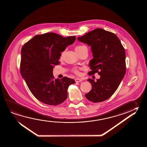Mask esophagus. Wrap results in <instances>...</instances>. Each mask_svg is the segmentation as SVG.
<instances>
[{
  "label": "esophagus",
  "mask_w": 147,
  "mask_h": 147,
  "mask_svg": "<svg viewBox=\"0 0 147 147\" xmlns=\"http://www.w3.org/2000/svg\"><path fill=\"white\" fill-rule=\"evenodd\" d=\"M75 81L76 82H80L82 81V80L80 78H76V79H75Z\"/></svg>",
  "instance_id": "34e87169"
}]
</instances>
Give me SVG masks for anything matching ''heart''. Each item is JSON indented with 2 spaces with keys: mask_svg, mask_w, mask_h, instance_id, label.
<instances>
[{
  "mask_svg": "<svg viewBox=\"0 0 147 147\" xmlns=\"http://www.w3.org/2000/svg\"><path fill=\"white\" fill-rule=\"evenodd\" d=\"M84 47H86L85 46H84V45H79V46H78L76 47L75 50H76V51H79V50H80L81 49H82V48ZM64 52H65V51H63L61 53V55H60V59H62L63 57ZM73 71L75 72V74H80L79 70L77 69H73Z\"/></svg>",
  "mask_w": 147,
  "mask_h": 147,
  "instance_id": "obj_1",
  "label": "heart"
}]
</instances>
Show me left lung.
<instances>
[{
  "mask_svg": "<svg viewBox=\"0 0 147 147\" xmlns=\"http://www.w3.org/2000/svg\"><path fill=\"white\" fill-rule=\"evenodd\" d=\"M78 40L91 48L93 59L90 61L91 71L88 74L98 73L100 76L96 81L87 80L92 89L85 97L94 103L104 101L114 94L125 74V49L114 33L101 28L91 31Z\"/></svg>",
  "mask_w": 147,
  "mask_h": 147,
  "instance_id": "obj_1",
  "label": "left lung"
}]
</instances>
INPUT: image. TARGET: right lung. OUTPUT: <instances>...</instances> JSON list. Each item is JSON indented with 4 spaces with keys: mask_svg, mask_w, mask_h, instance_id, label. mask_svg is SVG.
<instances>
[{
    "mask_svg": "<svg viewBox=\"0 0 147 147\" xmlns=\"http://www.w3.org/2000/svg\"><path fill=\"white\" fill-rule=\"evenodd\" d=\"M76 40V36L63 37L55 33L36 35L22 46L20 71L33 96L45 104L57 105L67 98V90L75 80L55 79L53 68L59 64L61 53Z\"/></svg>",
    "mask_w": 147,
    "mask_h": 147,
    "instance_id": "right-lung-1",
    "label": "right lung"
}]
</instances>
